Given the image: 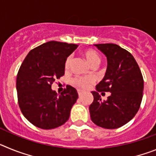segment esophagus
Wrapping results in <instances>:
<instances>
[{
    "label": "esophagus",
    "instance_id": "34e87169",
    "mask_svg": "<svg viewBox=\"0 0 156 156\" xmlns=\"http://www.w3.org/2000/svg\"><path fill=\"white\" fill-rule=\"evenodd\" d=\"M77 92H78V94H79V96L80 97V96H82L83 94V91L81 90H77Z\"/></svg>",
    "mask_w": 156,
    "mask_h": 156
}]
</instances>
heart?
Wrapping results in <instances>:
<instances>
[{
	"instance_id": "obj_1",
	"label": "heart",
	"mask_w": 156,
	"mask_h": 156,
	"mask_svg": "<svg viewBox=\"0 0 156 156\" xmlns=\"http://www.w3.org/2000/svg\"><path fill=\"white\" fill-rule=\"evenodd\" d=\"M83 57L84 58L87 62L90 65L91 67H97L101 62V57L97 51H95L93 49H86L83 51L82 52ZM70 64H71V58L69 57L67 58L65 62V69H68L69 68ZM73 84L74 86L77 87L82 89H87L88 88L92 83H94V80L91 76L87 77H76L73 80Z\"/></svg>"
}]
</instances>
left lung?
<instances>
[{
  "label": "left lung",
  "instance_id": "left-lung-1",
  "mask_svg": "<svg viewBox=\"0 0 156 156\" xmlns=\"http://www.w3.org/2000/svg\"><path fill=\"white\" fill-rule=\"evenodd\" d=\"M107 58V69L102 80L91 91L94 101L89 107L90 119L97 126L116 129L137 114L143 97L144 80L131 54L114 44H94ZM110 92L106 101L99 92Z\"/></svg>",
  "mask_w": 156,
  "mask_h": 156
}]
</instances>
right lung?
Returning a JSON list of instances; mask_svg holds the SVG:
<instances>
[{"instance_id":"right-lung-1","label":"right lung","mask_w":156,"mask_h":156,"mask_svg":"<svg viewBox=\"0 0 156 156\" xmlns=\"http://www.w3.org/2000/svg\"><path fill=\"white\" fill-rule=\"evenodd\" d=\"M78 47L74 44L49 41L29 52L16 80L19 108L32 124L50 129L64 124L78 98L70 85L58 94L51 84L65 73V62Z\"/></svg>"}]
</instances>
